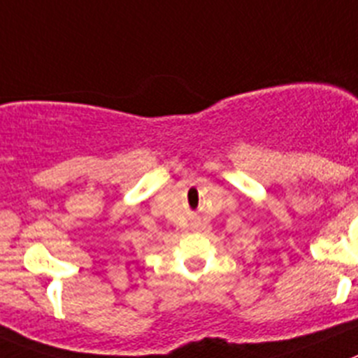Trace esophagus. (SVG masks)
Instances as JSON below:
<instances>
[{
	"label": "esophagus",
	"instance_id": "obj_1",
	"mask_svg": "<svg viewBox=\"0 0 358 358\" xmlns=\"http://www.w3.org/2000/svg\"><path fill=\"white\" fill-rule=\"evenodd\" d=\"M199 226H201V222H199V220H192V222H190V228L194 229V231H198Z\"/></svg>",
	"mask_w": 358,
	"mask_h": 358
}]
</instances>
